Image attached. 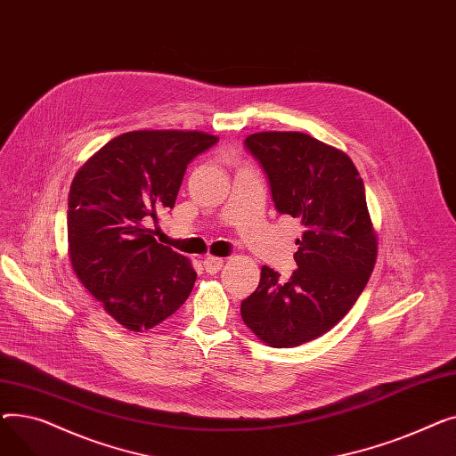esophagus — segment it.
Wrapping results in <instances>:
<instances>
[{"label": "esophagus", "mask_w": 456, "mask_h": 456, "mask_svg": "<svg viewBox=\"0 0 456 456\" xmlns=\"http://www.w3.org/2000/svg\"><path fill=\"white\" fill-rule=\"evenodd\" d=\"M203 266H205L207 273L214 275V273H218V272L222 270V266H224V258H220V256H212V255H208V256H207V258L203 260Z\"/></svg>", "instance_id": "34e87169"}]
</instances>
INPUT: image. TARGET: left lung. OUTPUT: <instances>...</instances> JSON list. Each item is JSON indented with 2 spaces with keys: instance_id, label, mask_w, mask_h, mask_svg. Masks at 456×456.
<instances>
[{
  "instance_id": "1",
  "label": "left lung",
  "mask_w": 456,
  "mask_h": 456,
  "mask_svg": "<svg viewBox=\"0 0 456 456\" xmlns=\"http://www.w3.org/2000/svg\"><path fill=\"white\" fill-rule=\"evenodd\" d=\"M246 148L265 167L275 208L299 218L303 236L290 281L262 266L240 313L258 340L296 347L330 330L362 294L377 260V232L364 183L344 151L296 131L249 134Z\"/></svg>"
}]
</instances>
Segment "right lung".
Segmentation results:
<instances>
[{"label": "right lung", "instance_id": "obj_1", "mask_svg": "<svg viewBox=\"0 0 456 456\" xmlns=\"http://www.w3.org/2000/svg\"><path fill=\"white\" fill-rule=\"evenodd\" d=\"M216 142L201 131H129L95 151L71 181V268L105 313L133 332L172 316L194 289L191 262L159 244L150 224L174 208L186 164Z\"/></svg>", "mask_w": 456, "mask_h": 456}]
</instances>
